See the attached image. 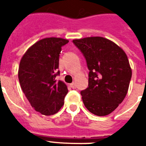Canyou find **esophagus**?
<instances>
[{
    "mask_svg": "<svg viewBox=\"0 0 146 146\" xmlns=\"http://www.w3.org/2000/svg\"><path fill=\"white\" fill-rule=\"evenodd\" d=\"M70 87H71V88H76V84H75V83L73 82V83H72V84H70Z\"/></svg>",
    "mask_w": 146,
    "mask_h": 146,
    "instance_id": "1",
    "label": "esophagus"
}]
</instances>
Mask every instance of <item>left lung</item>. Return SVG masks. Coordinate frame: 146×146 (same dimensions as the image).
<instances>
[{
    "mask_svg": "<svg viewBox=\"0 0 146 146\" xmlns=\"http://www.w3.org/2000/svg\"><path fill=\"white\" fill-rule=\"evenodd\" d=\"M73 42L84 54L89 70L88 88L80 92L83 102L96 116L109 115L128 91L132 71L127 56L116 44L102 36Z\"/></svg>",
    "mask_w": 146,
    "mask_h": 146,
    "instance_id": "left-lung-1",
    "label": "left lung"
}]
</instances>
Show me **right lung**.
Returning a JSON list of instances; mask_svg holds the SVG:
<instances>
[{"label":"right lung","instance_id":"1","mask_svg":"<svg viewBox=\"0 0 146 146\" xmlns=\"http://www.w3.org/2000/svg\"><path fill=\"white\" fill-rule=\"evenodd\" d=\"M69 42L60 37L40 40L27 49L19 67L21 88L36 112L45 116L58 113L68 93L66 84L57 80L62 47Z\"/></svg>","mask_w":146,"mask_h":146}]
</instances>
